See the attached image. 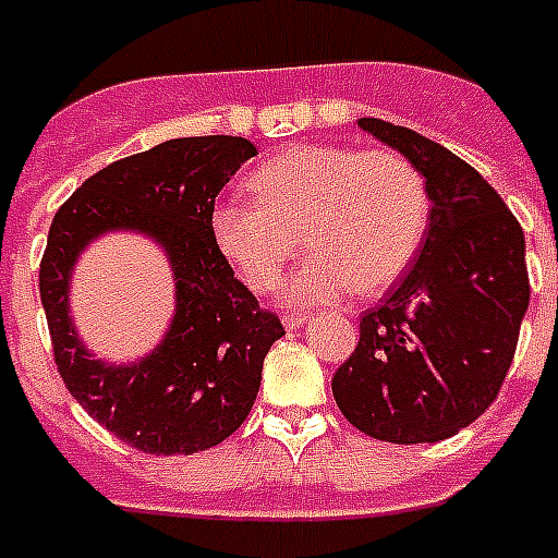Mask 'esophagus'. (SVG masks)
I'll use <instances>...</instances> for the list:
<instances>
[{
	"label": "esophagus",
	"instance_id": "34e87169",
	"mask_svg": "<svg viewBox=\"0 0 558 558\" xmlns=\"http://www.w3.org/2000/svg\"><path fill=\"white\" fill-rule=\"evenodd\" d=\"M306 318H310L306 312H287V315H283V326H287V329H298V326L306 324Z\"/></svg>",
	"mask_w": 558,
	"mask_h": 558
}]
</instances>
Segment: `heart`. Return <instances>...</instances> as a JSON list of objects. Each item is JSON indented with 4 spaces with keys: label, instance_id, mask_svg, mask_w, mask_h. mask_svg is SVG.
I'll use <instances>...</instances> for the list:
<instances>
[{
    "label": "heart",
    "instance_id": "obj_1",
    "mask_svg": "<svg viewBox=\"0 0 558 558\" xmlns=\"http://www.w3.org/2000/svg\"><path fill=\"white\" fill-rule=\"evenodd\" d=\"M252 192L255 201L217 203L215 243L255 292H275L306 240L312 257L289 283L294 303L384 292L427 238V180L396 148H289L252 174Z\"/></svg>",
    "mask_w": 558,
    "mask_h": 558
}]
</instances>
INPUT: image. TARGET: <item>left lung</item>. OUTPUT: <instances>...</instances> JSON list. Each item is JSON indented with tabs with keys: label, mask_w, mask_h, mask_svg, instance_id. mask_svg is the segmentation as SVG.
I'll return each instance as SVG.
<instances>
[{
	"label": "left lung",
	"mask_w": 558,
	"mask_h": 558,
	"mask_svg": "<svg viewBox=\"0 0 558 558\" xmlns=\"http://www.w3.org/2000/svg\"><path fill=\"white\" fill-rule=\"evenodd\" d=\"M357 125L418 166L433 208L415 264L361 315L332 396L366 436L436 444L499 398L530 303L524 232L499 192L450 148L375 117Z\"/></svg>",
	"instance_id": "left-lung-1"
}]
</instances>
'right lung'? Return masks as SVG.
<instances>
[{
  "instance_id": "obj_1",
  "label": "right lung",
  "mask_w": 558,
  "mask_h": 558,
  "mask_svg": "<svg viewBox=\"0 0 558 558\" xmlns=\"http://www.w3.org/2000/svg\"><path fill=\"white\" fill-rule=\"evenodd\" d=\"M255 154L248 140L223 134L169 140L90 174L53 215L39 264L53 364L90 418L134 450L192 456L226 441L255 404L266 352L287 335L211 234L215 197ZM108 228L154 233L175 266L170 335L134 367L90 362L66 318L70 266Z\"/></svg>"
}]
</instances>
